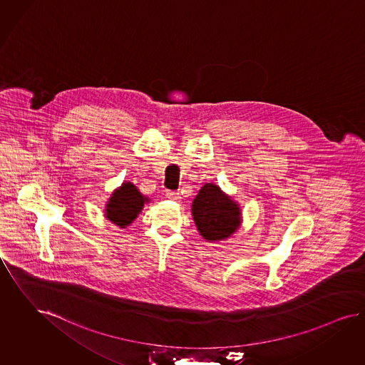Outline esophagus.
<instances>
[{"label":"esophagus","instance_id":"obj_1","mask_svg":"<svg viewBox=\"0 0 365 365\" xmlns=\"http://www.w3.org/2000/svg\"><path fill=\"white\" fill-rule=\"evenodd\" d=\"M166 197L170 199V200H175V202H181V195L180 192H173V190H168L166 192Z\"/></svg>","mask_w":365,"mask_h":365}]
</instances>
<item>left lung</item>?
I'll return each mask as SVG.
<instances>
[{"mask_svg":"<svg viewBox=\"0 0 365 365\" xmlns=\"http://www.w3.org/2000/svg\"><path fill=\"white\" fill-rule=\"evenodd\" d=\"M192 216L200 235L208 242L227 240L242 223L240 204L212 182L204 184L193 199Z\"/></svg>","mask_w":365,"mask_h":365,"instance_id":"1","label":"left lung"}]
</instances>
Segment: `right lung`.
Wrapping results in <instances>:
<instances>
[{
    "instance_id": "add662e5",
    "label": "right lung",
    "mask_w": 365,
    "mask_h": 365,
    "mask_svg": "<svg viewBox=\"0 0 365 365\" xmlns=\"http://www.w3.org/2000/svg\"><path fill=\"white\" fill-rule=\"evenodd\" d=\"M149 202V197L142 195L133 182L124 181L119 188L110 193L104 215L113 225L125 229L135 220L145 204Z\"/></svg>"
}]
</instances>
